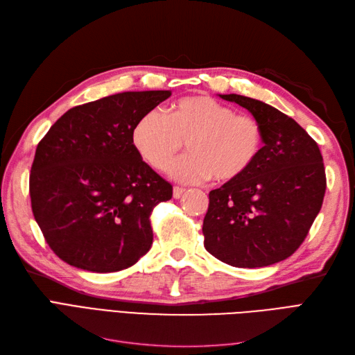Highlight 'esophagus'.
<instances>
[{
  "instance_id": "esophagus-1",
  "label": "esophagus",
  "mask_w": 355,
  "mask_h": 355,
  "mask_svg": "<svg viewBox=\"0 0 355 355\" xmlns=\"http://www.w3.org/2000/svg\"><path fill=\"white\" fill-rule=\"evenodd\" d=\"M185 191H187L185 188H180V187H175V188H173V197H175V198H180L182 196H184V194H185Z\"/></svg>"
}]
</instances>
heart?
Masks as SVG:
<instances>
[{
    "mask_svg": "<svg viewBox=\"0 0 355 355\" xmlns=\"http://www.w3.org/2000/svg\"><path fill=\"white\" fill-rule=\"evenodd\" d=\"M187 142L188 154L176 159L168 175L184 184L213 178L219 184L245 176L259 159L265 135L252 115L209 96H187L167 110L149 111L136 121L132 144L137 155L155 170H164Z\"/></svg>",
    "mask_w": 355,
    "mask_h": 355,
    "instance_id": "obj_1",
    "label": "heart"
}]
</instances>
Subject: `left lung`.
<instances>
[{"instance_id": "obj_1", "label": "left lung", "mask_w": 355, "mask_h": 355, "mask_svg": "<svg viewBox=\"0 0 355 355\" xmlns=\"http://www.w3.org/2000/svg\"><path fill=\"white\" fill-rule=\"evenodd\" d=\"M219 96L261 123L265 144L249 173L210 191L204 247L237 268L282 262L304 243L323 204V157L314 139L274 106L240 94Z\"/></svg>"}]
</instances>
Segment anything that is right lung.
<instances>
[{
    "instance_id": "1",
    "label": "right lung",
    "mask_w": 355,
    "mask_h": 355,
    "mask_svg": "<svg viewBox=\"0 0 355 355\" xmlns=\"http://www.w3.org/2000/svg\"><path fill=\"white\" fill-rule=\"evenodd\" d=\"M170 90L124 92L71 108L37 146L29 194L63 262L92 272L135 265L151 249L149 216L173 187L137 155L132 130Z\"/></svg>"
}]
</instances>
